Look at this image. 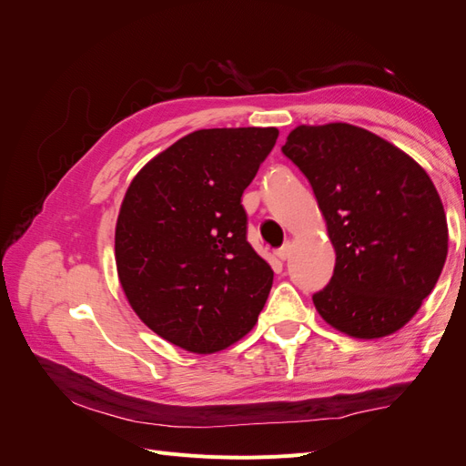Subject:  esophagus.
<instances>
[{"label":"esophagus","mask_w":466,"mask_h":466,"mask_svg":"<svg viewBox=\"0 0 466 466\" xmlns=\"http://www.w3.org/2000/svg\"><path fill=\"white\" fill-rule=\"evenodd\" d=\"M276 257H278L279 260H288V258L291 257V245L288 243V245H284L281 248H278V250H276Z\"/></svg>","instance_id":"esophagus-1"}]
</instances>
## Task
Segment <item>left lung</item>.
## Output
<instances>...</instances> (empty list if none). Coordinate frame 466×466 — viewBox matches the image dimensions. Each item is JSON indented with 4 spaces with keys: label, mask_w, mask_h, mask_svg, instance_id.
Segmentation results:
<instances>
[{
    "label": "left lung",
    "mask_w": 466,
    "mask_h": 466,
    "mask_svg": "<svg viewBox=\"0 0 466 466\" xmlns=\"http://www.w3.org/2000/svg\"><path fill=\"white\" fill-rule=\"evenodd\" d=\"M309 178L336 264L313 295L319 315L351 338L400 330L447 258V218L431 178L410 155L346 122L301 124L281 147Z\"/></svg>",
    "instance_id": "left-lung-1"
}]
</instances>
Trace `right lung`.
Instances as JSON below:
<instances>
[{
  "label": "right lung",
  "instance_id": "add662e5",
  "mask_svg": "<svg viewBox=\"0 0 466 466\" xmlns=\"http://www.w3.org/2000/svg\"><path fill=\"white\" fill-rule=\"evenodd\" d=\"M278 128H209L142 167L122 200L115 257L146 327L192 354H214L255 327L274 272L247 241L245 188Z\"/></svg>",
  "mask_w": 466,
  "mask_h": 466
}]
</instances>
